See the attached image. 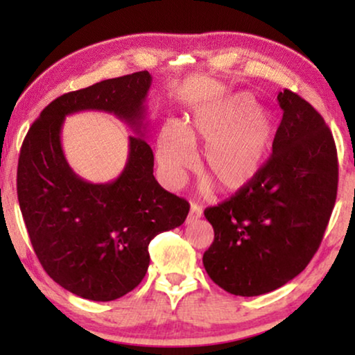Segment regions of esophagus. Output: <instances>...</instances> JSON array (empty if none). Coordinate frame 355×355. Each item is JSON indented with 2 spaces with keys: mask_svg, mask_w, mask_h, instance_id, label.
<instances>
[{
  "mask_svg": "<svg viewBox=\"0 0 355 355\" xmlns=\"http://www.w3.org/2000/svg\"><path fill=\"white\" fill-rule=\"evenodd\" d=\"M202 207L197 205V203H192L191 205V211H189V216H187V221H193V220H198V218L202 216Z\"/></svg>",
  "mask_w": 355,
  "mask_h": 355,
  "instance_id": "1",
  "label": "esophagus"
}]
</instances>
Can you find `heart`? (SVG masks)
Wrapping results in <instances>:
<instances>
[{"label": "heart", "mask_w": 355, "mask_h": 355, "mask_svg": "<svg viewBox=\"0 0 355 355\" xmlns=\"http://www.w3.org/2000/svg\"><path fill=\"white\" fill-rule=\"evenodd\" d=\"M275 134L270 111L260 108L249 92H237L203 105L186 123L164 124L158 135L157 159L168 186L182 182L193 163L192 148L205 144L198 168L221 191H239L254 181L265 166Z\"/></svg>", "instance_id": "b5f03b06"}]
</instances>
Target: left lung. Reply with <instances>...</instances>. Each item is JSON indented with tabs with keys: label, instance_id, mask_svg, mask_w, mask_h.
Instances as JSON below:
<instances>
[{
	"label": "left lung",
	"instance_id": "left-lung-1",
	"mask_svg": "<svg viewBox=\"0 0 355 355\" xmlns=\"http://www.w3.org/2000/svg\"><path fill=\"white\" fill-rule=\"evenodd\" d=\"M283 119L259 176L205 210L215 241L203 266L230 294L252 297L295 278L323 239L338 192L331 130L309 101L278 94Z\"/></svg>",
	"mask_w": 355,
	"mask_h": 355
}]
</instances>
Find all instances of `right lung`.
<instances>
[{
	"mask_svg": "<svg viewBox=\"0 0 355 355\" xmlns=\"http://www.w3.org/2000/svg\"><path fill=\"white\" fill-rule=\"evenodd\" d=\"M150 85L152 76L140 71L58 96L24 139L17 198L28 237L48 276L79 297L108 302L137 288L150 241L187 218L189 203L153 176V152L144 139ZM85 109L114 114L135 130L114 182H85L62 152L65 116Z\"/></svg>",
	"mask_w": 355,
	"mask_h": 355,
	"instance_id": "add662e5",
	"label": "right lung"
}]
</instances>
